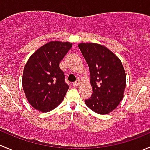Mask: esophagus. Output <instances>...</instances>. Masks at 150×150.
<instances>
[{"label":"esophagus","instance_id":"obj_1","mask_svg":"<svg viewBox=\"0 0 150 150\" xmlns=\"http://www.w3.org/2000/svg\"><path fill=\"white\" fill-rule=\"evenodd\" d=\"M79 84H80V81H79V80H78L76 82L73 83H72V85H73V86L77 87V86H79Z\"/></svg>","mask_w":150,"mask_h":150}]
</instances>
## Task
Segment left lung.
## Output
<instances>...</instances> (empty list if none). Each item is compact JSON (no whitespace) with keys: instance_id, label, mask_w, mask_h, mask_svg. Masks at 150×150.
Segmentation results:
<instances>
[{"instance_id":"left-lung-1","label":"left lung","mask_w":150,"mask_h":150,"mask_svg":"<svg viewBox=\"0 0 150 150\" xmlns=\"http://www.w3.org/2000/svg\"><path fill=\"white\" fill-rule=\"evenodd\" d=\"M78 47L89 67L93 90L91 97L85 100L86 105L97 114H109L124 97L126 75L122 63L102 45L80 43Z\"/></svg>"}]
</instances>
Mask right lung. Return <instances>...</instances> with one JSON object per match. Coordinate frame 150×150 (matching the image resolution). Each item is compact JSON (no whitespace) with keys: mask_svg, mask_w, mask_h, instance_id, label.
<instances>
[{"mask_svg":"<svg viewBox=\"0 0 150 150\" xmlns=\"http://www.w3.org/2000/svg\"><path fill=\"white\" fill-rule=\"evenodd\" d=\"M72 46L68 42H49L37 49L25 64L22 85L28 101L36 110L50 111L64 98L69 86L59 64Z\"/></svg>","mask_w":150,"mask_h":150,"instance_id":"1","label":"right lung"}]
</instances>
